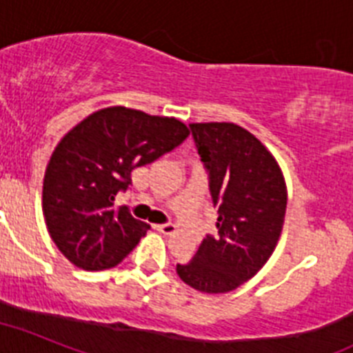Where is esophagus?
I'll return each instance as SVG.
<instances>
[{
  "label": "esophagus",
  "mask_w": 353,
  "mask_h": 353,
  "mask_svg": "<svg viewBox=\"0 0 353 353\" xmlns=\"http://www.w3.org/2000/svg\"><path fill=\"white\" fill-rule=\"evenodd\" d=\"M156 230H158L159 233H163V235H172V233L176 232V224H172V222H165V224H158V226H156Z\"/></svg>",
  "instance_id": "obj_1"
}]
</instances>
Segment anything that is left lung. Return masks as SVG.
<instances>
[{
	"instance_id": "1",
	"label": "left lung",
	"mask_w": 353,
	"mask_h": 353,
	"mask_svg": "<svg viewBox=\"0 0 353 353\" xmlns=\"http://www.w3.org/2000/svg\"><path fill=\"white\" fill-rule=\"evenodd\" d=\"M208 172L217 235H206L177 274L201 292L221 294L253 278L278 244L287 208L282 170L250 131L235 123H190Z\"/></svg>"
}]
</instances>
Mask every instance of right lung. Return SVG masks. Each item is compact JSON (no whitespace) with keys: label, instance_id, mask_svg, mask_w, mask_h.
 I'll return each mask as SVG.
<instances>
[{"label":"right lung","instance_id":"obj_1","mask_svg":"<svg viewBox=\"0 0 353 353\" xmlns=\"http://www.w3.org/2000/svg\"><path fill=\"white\" fill-rule=\"evenodd\" d=\"M183 121L143 111L108 108L77 123L53 150L43 183L50 236L85 271L114 268L131 253L149 224L114 206L129 190L131 172L156 161L188 138Z\"/></svg>","mask_w":353,"mask_h":353}]
</instances>
